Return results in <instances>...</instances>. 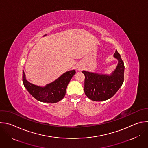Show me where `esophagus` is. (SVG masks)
<instances>
[{"label": "esophagus", "mask_w": 148, "mask_h": 148, "mask_svg": "<svg viewBox=\"0 0 148 148\" xmlns=\"http://www.w3.org/2000/svg\"><path fill=\"white\" fill-rule=\"evenodd\" d=\"M79 70H81V69H79Z\"/></svg>", "instance_id": "34e87169"}]
</instances>
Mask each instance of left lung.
<instances>
[{
  "mask_svg": "<svg viewBox=\"0 0 148 148\" xmlns=\"http://www.w3.org/2000/svg\"><path fill=\"white\" fill-rule=\"evenodd\" d=\"M114 57L119 63L110 75L82 71L85 75L84 92L93 101H104L111 98L117 92L124 82V64L120 55L116 51Z\"/></svg>",
  "mask_w": 148,
  "mask_h": 148,
  "instance_id": "obj_1",
  "label": "left lung"
}]
</instances>
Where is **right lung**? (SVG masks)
<instances>
[{"mask_svg": "<svg viewBox=\"0 0 148 148\" xmlns=\"http://www.w3.org/2000/svg\"><path fill=\"white\" fill-rule=\"evenodd\" d=\"M75 74V70L67 71L54 82L46 85L45 87H40L27 81L25 73L23 71V82L29 93L36 100L42 102L53 103L63 99L67 86Z\"/></svg>", "mask_w": 148, "mask_h": 148, "instance_id": "obj_1", "label": "right lung"}]
</instances>
